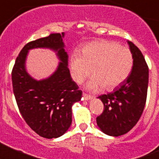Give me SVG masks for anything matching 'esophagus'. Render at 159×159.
I'll return each mask as SVG.
<instances>
[{"label":"esophagus","instance_id":"1","mask_svg":"<svg viewBox=\"0 0 159 159\" xmlns=\"http://www.w3.org/2000/svg\"><path fill=\"white\" fill-rule=\"evenodd\" d=\"M92 98H93L92 96H90V95H87V94H85V93H83V98H84V101L91 100V99H92Z\"/></svg>","mask_w":159,"mask_h":159}]
</instances>
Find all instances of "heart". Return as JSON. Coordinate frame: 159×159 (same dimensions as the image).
Returning <instances> with one entry per match:
<instances>
[{
    "mask_svg": "<svg viewBox=\"0 0 159 159\" xmlns=\"http://www.w3.org/2000/svg\"><path fill=\"white\" fill-rule=\"evenodd\" d=\"M133 57L127 47L109 41H95L75 52L69 61V69L74 81L82 83L93 75L86 89L97 92L104 87L112 90L125 81L131 71Z\"/></svg>",
    "mask_w": 159,
    "mask_h": 159,
    "instance_id": "obj_1",
    "label": "heart"
}]
</instances>
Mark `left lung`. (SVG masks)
Instances as JSON below:
<instances>
[{"label":"left lung","instance_id":"8db88e82","mask_svg":"<svg viewBox=\"0 0 159 159\" xmlns=\"http://www.w3.org/2000/svg\"><path fill=\"white\" fill-rule=\"evenodd\" d=\"M133 57V67L127 79L113 92L100 95L104 111L96 118L102 132L118 137L130 131L144 109L148 85V67L141 50L127 41Z\"/></svg>","mask_w":159,"mask_h":159}]
</instances>
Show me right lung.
<instances>
[{
  "label": "right lung",
  "instance_id": "add662e5",
  "mask_svg": "<svg viewBox=\"0 0 159 159\" xmlns=\"http://www.w3.org/2000/svg\"><path fill=\"white\" fill-rule=\"evenodd\" d=\"M64 35V32L50 34L26 44L11 74L14 95L21 116L32 130L48 139L67 131L72 122V105L82 97V92L70 77ZM39 48L52 50L60 61L55 72L40 80L31 76L26 69L29 50Z\"/></svg>",
  "mask_w": 159,
  "mask_h": 159
}]
</instances>
